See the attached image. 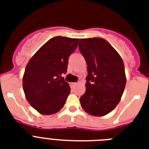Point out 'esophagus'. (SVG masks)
<instances>
[{"instance_id":"esophagus-1","label":"esophagus","mask_w":149,"mask_h":149,"mask_svg":"<svg viewBox=\"0 0 149 149\" xmlns=\"http://www.w3.org/2000/svg\"><path fill=\"white\" fill-rule=\"evenodd\" d=\"M76 85H77V83H73V82L70 83V86H71V87H74Z\"/></svg>"}]
</instances>
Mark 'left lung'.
Returning <instances> with one entry per match:
<instances>
[{
  "instance_id": "obj_1",
  "label": "left lung",
  "mask_w": 149,
  "mask_h": 149,
  "mask_svg": "<svg viewBox=\"0 0 149 149\" xmlns=\"http://www.w3.org/2000/svg\"><path fill=\"white\" fill-rule=\"evenodd\" d=\"M79 49L87 63L86 92L79 99L84 111L104 116L120 102L126 84L125 65L108 42L100 38L79 39Z\"/></svg>"
}]
</instances>
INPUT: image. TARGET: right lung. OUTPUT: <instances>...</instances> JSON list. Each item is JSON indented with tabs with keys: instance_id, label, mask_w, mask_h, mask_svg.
<instances>
[{
	"instance_id": "add662e5",
	"label": "right lung",
	"mask_w": 149,
	"mask_h": 149,
	"mask_svg": "<svg viewBox=\"0 0 149 149\" xmlns=\"http://www.w3.org/2000/svg\"><path fill=\"white\" fill-rule=\"evenodd\" d=\"M79 38L56 36L36 52L23 77V90L31 106L49 115L63 108L70 93V85L62 77L67 72L69 57L78 46Z\"/></svg>"
}]
</instances>
